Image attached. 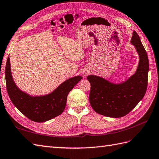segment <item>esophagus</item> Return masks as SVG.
I'll use <instances>...</instances> for the list:
<instances>
[{
  "instance_id": "esophagus-1",
  "label": "esophagus",
  "mask_w": 159,
  "mask_h": 159,
  "mask_svg": "<svg viewBox=\"0 0 159 159\" xmlns=\"http://www.w3.org/2000/svg\"><path fill=\"white\" fill-rule=\"evenodd\" d=\"M87 75V72H84V75Z\"/></svg>"
}]
</instances>
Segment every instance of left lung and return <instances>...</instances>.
I'll return each mask as SVG.
<instances>
[{
  "label": "left lung",
  "mask_w": 159,
  "mask_h": 159,
  "mask_svg": "<svg viewBox=\"0 0 159 159\" xmlns=\"http://www.w3.org/2000/svg\"><path fill=\"white\" fill-rule=\"evenodd\" d=\"M139 56L134 75L122 84H114L99 76L87 77L91 84L89 102L97 113L112 118L123 117L129 113L142 99L148 86L149 62L146 51L138 33L133 32L131 40Z\"/></svg>",
  "instance_id": "1"
}]
</instances>
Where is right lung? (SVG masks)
<instances>
[{"label": "right lung", "mask_w": 159, "mask_h": 159, "mask_svg": "<svg viewBox=\"0 0 159 159\" xmlns=\"http://www.w3.org/2000/svg\"><path fill=\"white\" fill-rule=\"evenodd\" d=\"M83 79L77 76L64 81L52 93L41 97H31L20 91L14 83L8 57L5 67L7 93L13 105L28 119L42 123L61 114L65 109L67 96L73 87Z\"/></svg>", "instance_id": "add662e5"}]
</instances>
